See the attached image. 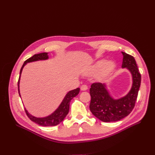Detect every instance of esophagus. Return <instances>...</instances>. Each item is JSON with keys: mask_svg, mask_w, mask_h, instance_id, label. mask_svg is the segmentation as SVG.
<instances>
[{"mask_svg": "<svg viewBox=\"0 0 155 155\" xmlns=\"http://www.w3.org/2000/svg\"><path fill=\"white\" fill-rule=\"evenodd\" d=\"M88 89V87L86 85H83L82 86H81V90L83 91H87Z\"/></svg>", "mask_w": 155, "mask_h": 155, "instance_id": "1", "label": "esophagus"}]
</instances>
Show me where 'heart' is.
<instances>
[{"label":"heart","instance_id":"obj_1","mask_svg":"<svg viewBox=\"0 0 155 155\" xmlns=\"http://www.w3.org/2000/svg\"><path fill=\"white\" fill-rule=\"evenodd\" d=\"M115 67V63L109 61L106 62L105 60H100L97 61L94 65L92 67V68L89 70L90 73H94L99 71L101 70L99 74H97V77L101 78L106 76L107 75L110 73Z\"/></svg>","mask_w":155,"mask_h":155}]
</instances>
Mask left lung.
<instances>
[{
  "mask_svg": "<svg viewBox=\"0 0 155 155\" xmlns=\"http://www.w3.org/2000/svg\"><path fill=\"white\" fill-rule=\"evenodd\" d=\"M123 62L121 67L129 70L133 78L130 91L125 96L114 99L107 90L105 83H92L90 88L91 101L90 110L93 115L104 122L117 121L128 116L134 109L141 83V74L132 55L121 51Z\"/></svg>",
  "mask_w": 155,
  "mask_h": 155,
  "instance_id": "left-lung-1",
  "label": "left lung"
}]
</instances>
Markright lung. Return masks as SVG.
I'll list each match as a JSON object with an SVG mask.
<instances>
[{
    "mask_svg": "<svg viewBox=\"0 0 155 155\" xmlns=\"http://www.w3.org/2000/svg\"><path fill=\"white\" fill-rule=\"evenodd\" d=\"M48 59V53L44 52V53H40L38 54H35L30 58L28 59L26 61H25V62L24 63L22 67H21V71H20V76L18 81V94H19L20 97H21V94H20V91H19V81H20V77H21L23 68H24V67L28 63L37 61H41V60H46ZM79 91H80V88H77L76 89H74V90L69 91L64 97L61 104H60V105L58 107V109H56L53 113H51L50 115L48 116L44 117V118H37V117H35L34 116H32L31 114H30L25 109L26 113L28 117L32 121H34V122L39 124L40 125L45 126V127L57 125L61 122V121L64 119L65 117H66V116L68 114V111H69L70 102L72 100L73 97H76L78 94Z\"/></svg>",
    "mask_w": 155,
    "mask_h": 155,
    "instance_id": "1",
    "label": "right lung"
}]
</instances>
